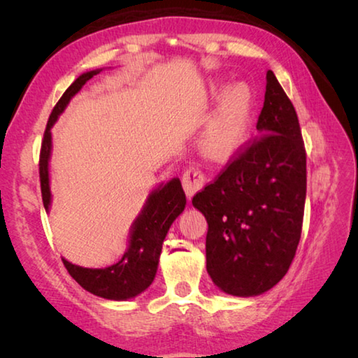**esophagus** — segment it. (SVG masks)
Masks as SVG:
<instances>
[{
  "label": "esophagus",
  "instance_id": "1",
  "mask_svg": "<svg viewBox=\"0 0 358 358\" xmlns=\"http://www.w3.org/2000/svg\"><path fill=\"white\" fill-rule=\"evenodd\" d=\"M183 189L186 192L187 197H192L194 194L199 192L205 185V177L202 175V172L199 169L189 167L183 175Z\"/></svg>",
  "mask_w": 358,
  "mask_h": 358
}]
</instances>
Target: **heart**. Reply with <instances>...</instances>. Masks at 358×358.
Wrapping results in <instances>:
<instances>
[{
  "label": "heart",
  "mask_w": 358,
  "mask_h": 358,
  "mask_svg": "<svg viewBox=\"0 0 358 358\" xmlns=\"http://www.w3.org/2000/svg\"><path fill=\"white\" fill-rule=\"evenodd\" d=\"M254 115V94L246 83L226 90L201 134L202 153L211 161L226 162L245 147Z\"/></svg>",
  "instance_id": "heart-1"
}]
</instances>
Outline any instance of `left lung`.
Wrapping results in <instances>:
<instances>
[{"instance_id":"1","label":"left lung","mask_w":358,"mask_h":358,"mask_svg":"<svg viewBox=\"0 0 358 358\" xmlns=\"http://www.w3.org/2000/svg\"><path fill=\"white\" fill-rule=\"evenodd\" d=\"M259 137L192 197L208 222L207 271L229 295L254 296L282 280L299 246L306 151L292 102L271 71Z\"/></svg>"}]
</instances>
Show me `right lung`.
I'll list each match as a JSON object with an SVG mask.
<instances>
[{
  "instance_id": "obj_1",
  "label": "right lung",
  "mask_w": 358,
  "mask_h": 358,
  "mask_svg": "<svg viewBox=\"0 0 358 358\" xmlns=\"http://www.w3.org/2000/svg\"><path fill=\"white\" fill-rule=\"evenodd\" d=\"M101 69L85 72L66 90L53 107L50 118L47 121L41 145L39 156V178L44 208H50V180H48V159L52 151V126L55 124L59 113H63L71 98L80 92L90 78L99 74ZM186 196L178 178H172L169 183L161 185L151 191L141 215L136 217L131 229L129 248L121 260L106 268H83L63 259V264L69 275L80 286L93 295L107 300H128L142 294L153 282L159 264L162 241L171 229L172 222L185 210Z\"/></svg>"
}]
</instances>
